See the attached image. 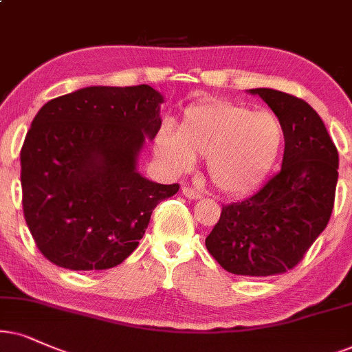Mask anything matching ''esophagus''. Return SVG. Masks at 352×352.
<instances>
[{"label":"esophagus","mask_w":352,"mask_h":352,"mask_svg":"<svg viewBox=\"0 0 352 352\" xmlns=\"http://www.w3.org/2000/svg\"><path fill=\"white\" fill-rule=\"evenodd\" d=\"M182 193H184L185 197L190 198V199H198V198H201V193H199L198 190L191 188V186H184V188H182Z\"/></svg>","instance_id":"34e87169"}]
</instances>
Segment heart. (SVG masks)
Returning a JSON list of instances; mask_svg holds the SVG:
<instances>
[{
  "label": "heart",
  "instance_id": "1",
  "mask_svg": "<svg viewBox=\"0 0 352 352\" xmlns=\"http://www.w3.org/2000/svg\"><path fill=\"white\" fill-rule=\"evenodd\" d=\"M281 146L283 128L273 113L224 100L190 107L180 126L166 123L155 141L157 154L173 170H188L197 155L208 157L209 179L228 195L260 185Z\"/></svg>",
  "mask_w": 352,
  "mask_h": 352
}]
</instances>
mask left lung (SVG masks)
<instances>
[{
  "label": "left lung",
  "instance_id": "left-lung-1",
  "mask_svg": "<svg viewBox=\"0 0 352 352\" xmlns=\"http://www.w3.org/2000/svg\"><path fill=\"white\" fill-rule=\"evenodd\" d=\"M273 110L284 135L281 170L256 193L222 206L206 248L232 274L292 270L330 221L338 182V149L305 100L274 89H250Z\"/></svg>",
  "mask_w": 352,
  "mask_h": 352
}]
</instances>
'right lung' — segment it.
Wrapping results in <instances>:
<instances>
[{"instance_id": "obj_1", "label": "right lung", "mask_w": 352, "mask_h": 352, "mask_svg": "<svg viewBox=\"0 0 352 352\" xmlns=\"http://www.w3.org/2000/svg\"><path fill=\"white\" fill-rule=\"evenodd\" d=\"M162 96L148 84L84 87L47 102L21 149L22 209L34 242L60 268L109 270L135 252L151 214L179 184L136 170L161 130Z\"/></svg>"}]
</instances>
